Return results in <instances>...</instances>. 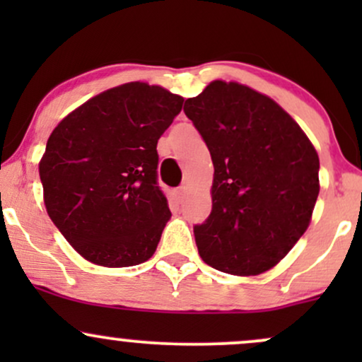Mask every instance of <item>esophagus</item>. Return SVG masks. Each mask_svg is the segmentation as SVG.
<instances>
[{
	"label": "esophagus",
	"mask_w": 362,
	"mask_h": 362,
	"mask_svg": "<svg viewBox=\"0 0 362 362\" xmlns=\"http://www.w3.org/2000/svg\"><path fill=\"white\" fill-rule=\"evenodd\" d=\"M187 192H189V189H187V185H180V187H178V189H177V197H178V201H184Z\"/></svg>",
	"instance_id": "1"
}]
</instances>
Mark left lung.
<instances>
[{
	"mask_svg": "<svg viewBox=\"0 0 362 362\" xmlns=\"http://www.w3.org/2000/svg\"><path fill=\"white\" fill-rule=\"evenodd\" d=\"M184 112L214 165L213 211L194 226L199 255L233 276L269 271L311 221L317 149L272 98L235 81L209 83Z\"/></svg>",
	"mask_w": 362,
	"mask_h": 362,
	"instance_id": "8db88e82",
	"label": "left lung"
}]
</instances>
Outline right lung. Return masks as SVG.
I'll return each mask as SVG.
<instances>
[{
  "instance_id": "right-lung-1",
  "label": "right lung",
  "mask_w": 362,
  "mask_h": 362,
  "mask_svg": "<svg viewBox=\"0 0 362 362\" xmlns=\"http://www.w3.org/2000/svg\"><path fill=\"white\" fill-rule=\"evenodd\" d=\"M184 98L132 81L90 98L57 124L39 163L49 218L103 267L151 259L170 219L158 185L160 136Z\"/></svg>"
}]
</instances>
